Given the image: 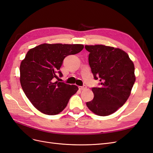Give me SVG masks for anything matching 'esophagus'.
Segmentation results:
<instances>
[{"instance_id":"34e87169","label":"esophagus","mask_w":153,"mask_h":153,"mask_svg":"<svg viewBox=\"0 0 153 153\" xmlns=\"http://www.w3.org/2000/svg\"><path fill=\"white\" fill-rule=\"evenodd\" d=\"M78 88H79V90H85L87 88V87L85 86V85H83V86H79Z\"/></svg>"}]
</instances>
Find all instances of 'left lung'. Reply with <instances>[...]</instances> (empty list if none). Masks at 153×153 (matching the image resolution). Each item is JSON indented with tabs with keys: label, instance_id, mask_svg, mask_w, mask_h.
<instances>
[{
	"label": "left lung",
	"instance_id": "obj_1",
	"mask_svg": "<svg viewBox=\"0 0 153 153\" xmlns=\"http://www.w3.org/2000/svg\"><path fill=\"white\" fill-rule=\"evenodd\" d=\"M89 52L88 63L100 87H94V98L86 103L94 114L108 116L117 111L129 98L136 76L128 55L119 48L104 45L85 46Z\"/></svg>",
	"mask_w": 153,
	"mask_h": 153
}]
</instances>
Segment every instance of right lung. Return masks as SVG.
I'll use <instances>...</instances> for the list:
<instances>
[{
  "label": "right lung",
  "mask_w": 153,
  "mask_h": 153,
  "mask_svg": "<svg viewBox=\"0 0 153 153\" xmlns=\"http://www.w3.org/2000/svg\"><path fill=\"white\" fill-rule=\"evenodd\" d=\"M82 44H42L30 49L20 65V83L26 97L38 111L49 115L62 111L78 87L54 81L66 56L83 49Z\"/></svg>",
  "instance_id": "1"
}]
</instances>
